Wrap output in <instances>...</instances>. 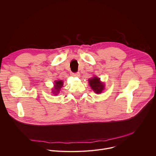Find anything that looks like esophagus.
Returning a JSON list of instances; mask_svg holds the SVG:
<instances>
[{
  "label": "esophagus",
  "mask_w": 156,
  "mask_h": 156,
  "mask_svg": "<svg viewBox=\"0 0 156 156\" xmlns=\"http://www.w3.org/2000/svg\"><path fill=\"white\" fill-rule=\"evenodd\" d=\"M73 75L75 76H79L80 73L78 72H77V73H73Z\"/></svg>",
  "instance_id": "obj_1"
}]
</instances>
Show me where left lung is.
<instances>
[{"mask_svg": "<svg viewBox=\"0 0 156 156\" xmlns=\"http://www.w3.org/2000/svg\"><path fill=\"white\" fill-rule=\"evenodd\" d=\"M89 84L93 89V90L97 94L102 93L104 85L101 83L100 79L97 77H94L92 79L89 80Z\"/></svg>", "mask_w": 156, "mask_h": 156, "instance_id": "obj_1", "label": "left lung"}]
</instances>
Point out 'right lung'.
Instances as JSON below:
<instances>
[{"label": "right lung", "mask_w": 156, "mask_h": 156, "mask_svg": "<svg viewBox=\"0 0 156 156\" xmlns=\"http://www.w3.org/2000/svg\"><path fill=\"white\" fill-rule=\"evenodd\" d=\"M63 85V82L61 80H58V81H55V88L54 90L53 91V93H59L61 88L62 87Z\"/></svg>", "instance_id": "add662e5"}]
</instances>
